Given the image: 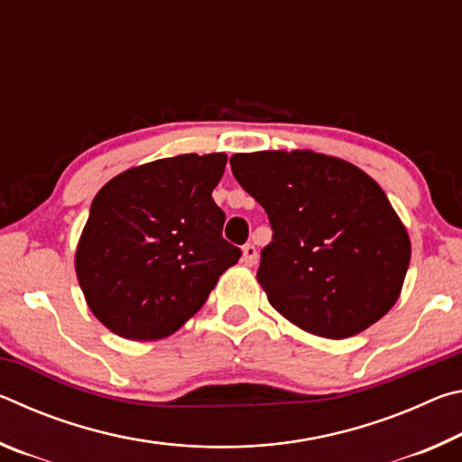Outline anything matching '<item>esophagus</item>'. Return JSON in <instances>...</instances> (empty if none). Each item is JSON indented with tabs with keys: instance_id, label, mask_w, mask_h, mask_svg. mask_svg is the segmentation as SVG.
<instances>
[{
	"instance_id": "esophagus-1",
	"label": "esophagus",
	"mask_w": 462,
	"mask_h": 462,
	"mask_svg": "<svg viewBox=\"0 0 462 462\" xmlns=\"http://www.w3.org/2000/svg\"><path fill=\"white\" fill-rule=\"evenodd\" d=\"M256 259H259V253H256L254 245L242 246V263H245L246 267H253V264H256Z\"/></svg>"
}]
</instances>
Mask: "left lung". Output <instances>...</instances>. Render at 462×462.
Instances as JSON below:
<instances>
[{
    "label": "left lung",
    "mask_w": 462,
    "mask_h": 462,
    "mask_svg": "<svg viewBox=\"0 0 462 462\" xmlns=\"http://www.w3.org/2000/svg\"><path fill=\"white\" fill-rule=\"evenodd\" d=\"M232 173L269 216L256 279L301 330L348 338L400 297L411 246L387 195L361 169L310 151L230 156Z\"/></svg>",
    "instance_id": "1"
}]
</instances>
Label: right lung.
I'll return each mask as SVG.
<instances>
[{"label": "right lung", "instance_id": "1", "mask_svg": "<svg viewBox=\"0 0 462 462\" xmlns=\"http://www.w3.org/2000/svg\"><path fill=\"white\" fill-rule=\"evenodd\" d=\"M228 156L179 154L114 177L91 203L77 246V279L89 310L130 340L179 330L240 248L222 236L212 199Z\"/></svg>", "mask_w": 462, "mask_h": 462}]
</instances>
